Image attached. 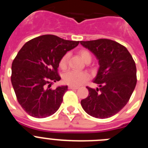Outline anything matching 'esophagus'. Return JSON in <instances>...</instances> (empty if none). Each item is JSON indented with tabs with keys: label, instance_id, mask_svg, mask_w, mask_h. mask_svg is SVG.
<instances>
[{
	"label": "esophagus",
	"instance_id": "esophagus-1",
	"mask_svg": "<svg viewBox=\"0 0 148 148\" xmlns=\"http://www.w3.org/2000/svg\"><path fill=\"white\" fill-rule=\"evenodd\" d=\"M68 88L70 89V90H78V87H74V86H69L68 87Z\"/></svg>",
	"mask_w": 148,
	"mask_h": 148
}]
</instances>
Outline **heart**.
<instances>
[{"mask_svg": "<svg viewBox=\"0 0 148 148\" xmlns=\"http://www.w3.org/2000/svg\"><path fill=\"white\" fill-rule=\"evenodd\" d=\"M79 56L81 58L84 62H88L91 61L92 56L88 51L86 49H82L79 51ZM68 59V54L64 55L61 58L59 62V66L61 69H65L66 66ZM64 82L65 84L70 86H79L85 82L88 79V75L84 72H75V71H68L65 73L63 77Z\"/></svg>", "mask_w": 148, "mask_h": 148, "instance_id": "b5f03b06", "label": "heart"}]
</instances>
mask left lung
Instances as JSON below:
<instances>
[{"mask_svg":"<svg viewBox=\"0 0 148 148\" xmlns=\"http://www.w3.org/2000/svg\"><path fill=\"white\" fill-rule=\"evenodd\" d=\"M99 61L93 82L96 89L87 87L89 95L81 101L84 111L98 119L119 113L127 104L136 85V66L127 48L109 39L81 41Z\"/></svg>","mask_w":148,"mask_h":148,"instance_id":"left-lung-1","label":"left lung"}]
</instances>
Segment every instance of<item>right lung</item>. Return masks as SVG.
<instances>
[{"label": "right lung", "instance_id": "add662e5", "mask_svg": "<svg viewBox=\"0 0 148 148\" xmlns=\"http://www.w3.org/2000/svg\"><path fill=\"white\" fill-rule=\"evenodd\" d=\"M78 44L44 35L29 40L18 52L12 64L11 82L18 103L29 116L46 118L60 108L67 86L49 87L53 82L61 80V58Z\"/></svg>", "mask_w": 148, "mask_h": 148}]
</instances>
